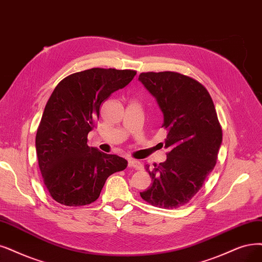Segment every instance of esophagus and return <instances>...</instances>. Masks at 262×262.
<instances>
[{
    "label": "esophagus",
    "mask_w": 262,
    "mask_h": 262,
    "mask_svg": "<svg viewBox=\"0 0 262 262\" xmlns=\"http://www.w3.org/2000/svg\"><path fill=\"white\" fill-rule=\"evenodd\" d=\"M128 166L134 167L136 169H141L142 168V163L137 161V160H128Z\"/></svg>",
    "instance_id": "obj_1"
}]
</instances>
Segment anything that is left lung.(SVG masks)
<instances>
[{"label":"left lung","instance_id":"1","mask_svg":"<svg viewBox=\"0 0 262 262\" xmlns=\"http://www.w3.org/2000/svg\"><path fill=\"white\" fill-rule=\"evenodd\" d=\"M138 80L156 98L167 130L166 161L146 170L151 186L140 196L151 205L177 208L187 204L214 169L222 130L207 90L177 72L141 73Z\"/></svg>","mask_w":262,"mask_h":262}]
</instances>
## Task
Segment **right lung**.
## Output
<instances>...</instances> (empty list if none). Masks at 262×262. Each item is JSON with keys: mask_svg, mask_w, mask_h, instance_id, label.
<instances>
[{"mask_svg": "<svg viewBox=\"0 0 262 262\" xmlns=\"http://www.w3.org/2000/svg\"><path fill=\"white\" fill-rule=\"evenodd\" d=\"M136 71L93 68L67 76L48 99L35 137L36 157L51 196L67 206L91 204L110 175L127 161L87 146V135L108 97Z\"/></svg>", "mask_w": 262, "mask_h": 262, "instance_id": "1", "label": "right lung"}]
</instances>
